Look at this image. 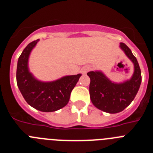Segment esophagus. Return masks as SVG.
Wrapping results in <instances>:
<instances>
[{
  "instance_id": "esophagus-1",
  "label": "esophagus",
  "mask_w": 153,
  "mask_h": 153,
  "mask_svg": "<svg viewBox=\"0 0 153 153\" xmlns=\"http://www.w3.org/2000/svg\"><path fill=\"white\" fill-rule=\"evenodd\" d=\"M90 67H89V66H84L83 68L81 69V72L85 74L88 72L89 70H90Z\"/></svg>"
}]
</instances>
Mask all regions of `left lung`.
I'll use <instances>...</instances> for the list:
<instances>
[{"label": "left lung", "mask_w": 153, "mask_h": 153, "mask_svg": "<svg viewBox=\"0 0 153 153\" xmlns=\"http://www.w3.org/2000/svg\"><path fill=\"white\" fill-rule=\"evenodd\" d=\"M120 48L134 64V73L130 79L116 83L109 80L101 71H90V96L93 104L99 109L109 113L123 111L134 100L142 81L141 70L136 56L123 43Z\"/></svg>", "instance_id": "1"}]
</instances>
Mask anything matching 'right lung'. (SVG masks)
<instances>
[{"label":"right lung","instance_id":"add662e5","mask_svg":"<svg viewBox=\"0 0 153 153\" xmlns=\"http://www.w3.org/2000/svg\"><path fill=\"white\" fill-rule=\"evenodd\" d=\"M39 39L31 42L23 51L17 61V83L30 106L42 112H53L64 107L81 74L66 76L52 82L37 80L28 69L30 53Z\"/></svg>","mask_w":153,"mask_h":153}]
</instances>
